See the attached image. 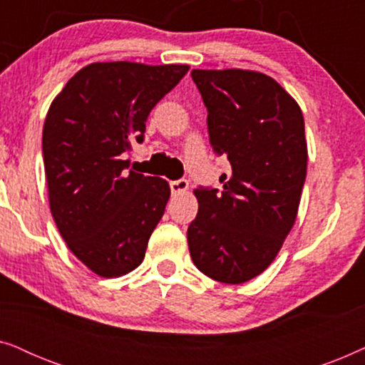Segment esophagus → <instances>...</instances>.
<instances>
[{"mask_svg":"<svg viewBox=\"0 0 365 365\" xmlns=\"http://www.w3.org/2000/svg\"><path fill=\"white\" fill-rule=\"evenodd\" d=\"M169 186H171V192L176 196V194H182L186 192L189 189V182L186 179H178V181H171L169 182Z\"/></svg>","mask_w":365,"mask_h":365,"instance_id":"esophagus-1","label":"esophagus"}]
</instances>
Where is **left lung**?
<instances>
[{
    "instance_id": "obj_1",
    "label": "left lung",
    "mask_w": 365,
    "mask_h": 365,
    "mask_svg": "<svg viewBox=\"0 0 365 365\" xmlns=\"http://www.w3.org/2000/svg\"><path fill=\"white\" fill-rule=\"evenodd\" d=\"M207 108L209 141L231 163L222 191L194 189L187 227L192 262L224 284L262 274L296 222L307 171L304 118L271 76L249 69H192Z\"/></svg>"
}]
</instances>
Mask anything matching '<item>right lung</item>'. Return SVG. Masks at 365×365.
Segmentation results:
<instances>
[{"label": "right lung", "mask_w": 365, "mask_h": 365, "mask_svg": "<svg viewBox=\"0 0 365 365\" xmlns=\"http://www.w3.org/2000/svg\"><path fill=\"white\" fill-rule=\"evenodd\" d=\"M187 64L91 63L53 99L43 128V161L53 219L69 251L101 277L143 262L171 187L128 171L123 154L143 143L151 109Z\"/></svg>", "instance_id": "obj_1"}]
</instances>
